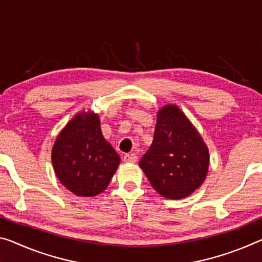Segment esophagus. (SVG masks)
I'll use <instances>...</instances> for the list:
<instances>
[{
    "label": "esophagus",
    "mask_w": 262,
    "mask_h": 262,
    "mask_svg": "<svg viewBox=\"0 0 262 262\" xmlns=\"http://www.w3.org/2000/svg\"><path fill=\"white\" fill-rule=\"evenodd\" d=\"M137 159H138V157L134 154H126L124 156V162L126 163H136Z\"/></svg>",
    "instance_id": "1"
}]
</instances>
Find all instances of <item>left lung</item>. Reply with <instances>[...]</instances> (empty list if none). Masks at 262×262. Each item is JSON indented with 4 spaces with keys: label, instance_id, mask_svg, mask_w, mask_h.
<instances>
[{
    "label": "left lung",
    "instance_id": "left-lung-1",
    "mask_svg": "<svg viewBox=\"0 0 262 262\" xmlns=\"http://www.w3.org/2000/svg\"><path fill=\"white\" fill-rule=\"evenodd\" d=\"M210 155L195 127L177 105L157 114L154 142L140 159L152 187L168 199H183L206 178Z\"/></svg>",
    "mask_w": 262,
    "mask_h": 262
}]
</instances>
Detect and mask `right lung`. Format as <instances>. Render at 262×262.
<instances>
[{
    "mask_svg": "<svg viewBox=\"0 0 262 262\" xmlns=\"http://www.w3.org/2000/svg\"><path fill=\"white\" fill-rule=\"evenodd\" d=\"M51 160L63 186L78 196H95L107 187L120 158L103 137L98 115L80 112L58 135Z\"/></svg>",
    "mask_w": 262,
    "mask_h": 262,
    "instance_id": "right-lung-1",
    "label": "right lung"
}]
</instances>
